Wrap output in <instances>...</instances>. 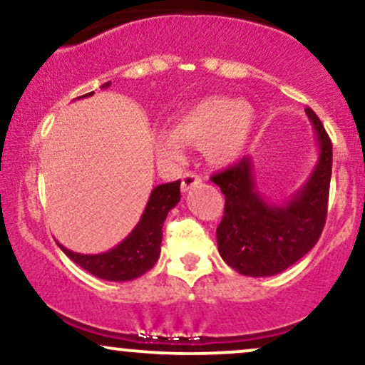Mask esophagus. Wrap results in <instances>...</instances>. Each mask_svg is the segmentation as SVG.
<instances>
[{"label": "esophagus", "instance_id": "esophagus-1", "mask_svg": "<svg viewBox=\"0 0 365 365\" xmlns=\"http://www.w3.org/2000/svg\"><path fill=\"white\" fill-rule=\"evenodd\" d=\"M200 182H202V178H200L199 175L194 173V171H187V173L182 177V192H188L190 188L199 185Z\"/></svg>", "mask_w": 365, "mask_h": 365}]
</instances>
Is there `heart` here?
<instances>
[{"label": "heart", "mask_w": 365, "mask_h": 365, "mask_svg": "<svg viewBox=\"0 0 365 365\" xmlns=\"http://www.w3.org/2000/svg\"><path fill=\"white\" fill-rule=\"evenodd\" d=\"M255 130V113L247 103L211 96L188 106L175 118L171 132L159 133L156 150L182 161L183 145L202 149L209 163L228 166L245 154Z\"/></svg>", "instance_id": "obj_1"}]
</instances>
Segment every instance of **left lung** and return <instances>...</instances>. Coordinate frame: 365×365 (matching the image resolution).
Returning a JSON list of instances; mask_svg holds the SVG:
<instances>
[{
	"label": "left lung",
	"mask_w": 365,
	"mask_h": 365,
	"mask_svg": "<svg viewBox=\"0 0 365 365\" xmlns=\"http://www.w3.org/2000/svg\"><path fill=\"white\" fill-rule=\"evenodd\" d=\"M319 159L311 177L287 202H267L254 177L252 158L212 175L225 195L223 220L217 225V250L237 273L254 278L273 276L302 259L319 240L328 212L333 145L321 120L305 108Z\"/></svg>",
	"instance_id": "1"
}]
</instances>
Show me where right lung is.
Returning <instances> with one entry per match:
<instances>
[{"label": "right lung", "instance_id": "add662e5", "mask_svg": "<svg viewBox=\"0 0 365 365\" xmlns=\"http://www.w3.org/2000/svg\"><path fill=\"white\" fill-rule=\"evenodd\" d=\"M111 82L103 83L101 89L110 87ZM89 94L81 98H89ZM78 98V99H81ZM180 202V180L171 183H161L150 192L144 212L135 228L128 233L125 240L101 254H78L66 249L61 244L60 249L68 255L75 264L83 267L87 273L98 276L108 282H130L148 273L156 264L161 252L163 223L168 212Z\"/></svg>", "mask_w": 365, "mask_h": 365}]
</instances>
